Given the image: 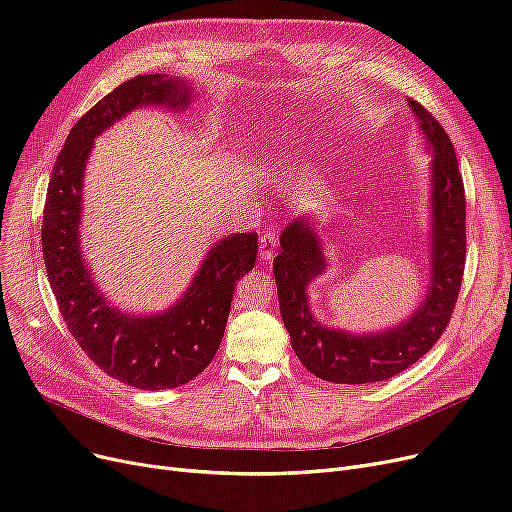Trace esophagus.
<instances>
[{
  "label": "esophagus",
  "instance_id": "34e87169",
  "mask_svg": "<svg viewBox=\"0 0 512 512\" xmlns=\"http://www.w3.org/2000/svg\"><path fill=\"white\" fill-rule=\"evenodd\" d=\"M278 247V236L274 232H265L259 238V257L261 261H272Z\"/></svg>",
  "mask_w": 512,
  "mask_h": 512
}]
</instances>
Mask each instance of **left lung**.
Here are the masks:
<instances>
[{
    "mask_svg": "<svg viewBox=\"0 0 512 512\" xmlns=\"http://www.w3.org/2000/svg\"><path fill=\"white\" fill-rule=\"evenodd\" d=\"M423 134L429 168V280L425 299L400 324L378 332H348L321 324L309 305V284L330 261L309 215L280 234L274 259L278 303L294 353L317 378L332 384H371L419 361L448 326L465 272V188L446 130L425 107L407 99Z\"/></svg>",
    "mask_w": 512,
    "mask_h": 512,
    "instance_id": "obj_1",
    "label": "left lung"
}]
</instances>
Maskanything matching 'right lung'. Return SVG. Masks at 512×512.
<instances>
[{"instance_id": "obj_1", "label": "right lung", "mask_w": 512, "mask_h": 512, "mask_svg": "<svg viewBox=\"0 0 512 512\" xmlns=\"http://www.w3.org/2000/svg\"><path fill=\"white\" fill-rule=\"evenodd\" d=\"M191 83L170 74L134 76L80 118L60 151L43 209V259L66 326L87 357L107 375L139 390L188 384L211 363L224 338L234 282L253 270L257 234L213 242L191 286L166 311L134 315L110 303L83 255V184L93 141L139 107L186 112Z\"/></svg>"}]
</instances>
